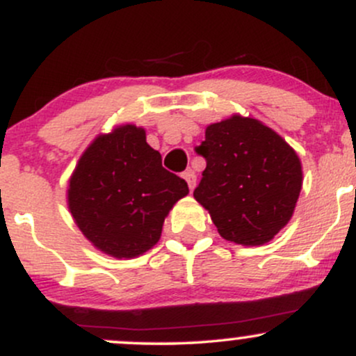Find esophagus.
Segmentation results:
<instances>
[{"mask_svg":"<svg viewBox=\"0 0 356 356\" xmlns=\"http://www.w3.org/2000/svg\"><path fill=\"white\" fill-rule=\"evenodd\" d=\"M182 177L186 179V182H187V186H189V189L192 191L195 187V181H197V177H195V174H194V170H186V172L182 174Z\"/></svg>","mask_w":356,"mask_h":356,"instance_id":"esophagus-1","label":"esophagus"}]
</instances>
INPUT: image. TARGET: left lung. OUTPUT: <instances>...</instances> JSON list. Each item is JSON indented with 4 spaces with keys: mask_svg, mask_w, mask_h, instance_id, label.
Instances as JSON below:
<instances>
[{
    "mask_svg": "<svg viewBox=\"0 0 356 356\" xmlns=\"http://www.w3.org/2000/svg\"><path fill=\"white\" fill-rule=\"evenodd\" d=\"M195 152L206 169L194 197L224 239L257 246L288 224L303 174L295 150L269 127L234 115L207 127Z\"/></svg>",
    "mask_w": 356,
    "mask_h": 356,
    "instance_id": "8db88e82",
    "label": "left lung"
}]
</instances>
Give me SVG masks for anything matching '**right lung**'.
I'll return each mask as SVG.
<instances>
[{"instance_id": "right-lung-1", "label": "right lung", "mask_w": 356, "mask_h": 356, "mask_svg": "<svg viewBox=\"0 0 356 356\" xmlns=\"http://www.w3.org/2000/svg\"><path fill=\"white\" fill-rule=\"evenodd\" d=\"M189 187L162 167L145 130L124 125L85 150L70 179L68 206L93 246L136 257L161 238L165 216Z\"/></svg>"}]
</instances>
